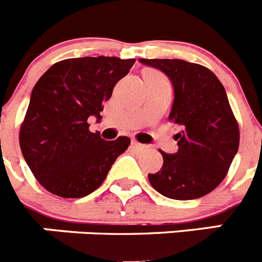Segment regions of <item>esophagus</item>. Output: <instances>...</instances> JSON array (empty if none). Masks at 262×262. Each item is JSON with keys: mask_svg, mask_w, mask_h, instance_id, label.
<instances>
[{"mask_svg": "<svg viewBox=\"0 0 262 262\" xmlns=\"http://www.w3.org/2000/svg\"><path fill=\"white\" fill-rule=\"evenodd\" d=\"M131 144H133L134 148H138V149H144L145 148L144 144H140V143H138L136 140H133V143H131Z\"/></svg>", "mask_w": 262, "mask_h": 262, "instance_id": "1", "label": "esophagus"}]
</instances>
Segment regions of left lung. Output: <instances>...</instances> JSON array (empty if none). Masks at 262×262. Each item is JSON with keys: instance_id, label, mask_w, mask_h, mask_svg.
<instances>
[{"instance_id": "left-lung-1", "label": "left lung", "mask_w": 262, "mask_h": 262, "mask_svg": "<svg viewBox=\"0 0 262 262\" xmlns=\"http://www.w3.org/2000/svg\"><path fill=\"white\" fill-rule=\"evenodd\" d=\"M160 69L173 85L169 119L180 127L178 151L163 155L159 172L148 174L166 198L195 200L221 184L239 149V126L219 78L206 67L180 59H139Z\"/></svg>"}]
</instances>
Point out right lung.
I'll use <instances>...</instances> for the list:
<instances>
[{
  "instance_id": "right-lung-1",
  "label": "right lung",
  "mask_w": 262,
  "mask_h": 262,
  "mask_svg": "<svg viewBox=\"0 0 262 262\" xmlns=\"http://www.w3.org/2000/svg\"><path fill=\"white\" fill-rule=\"evenodd\" d=\"M135 59L78 57L53 64L31 92L19 145L32 174L50 193L82 198L105 181L129 138L107 142L90 133L88 118L102 119L103 102Z\"/></svg>"
}]
</instances>
